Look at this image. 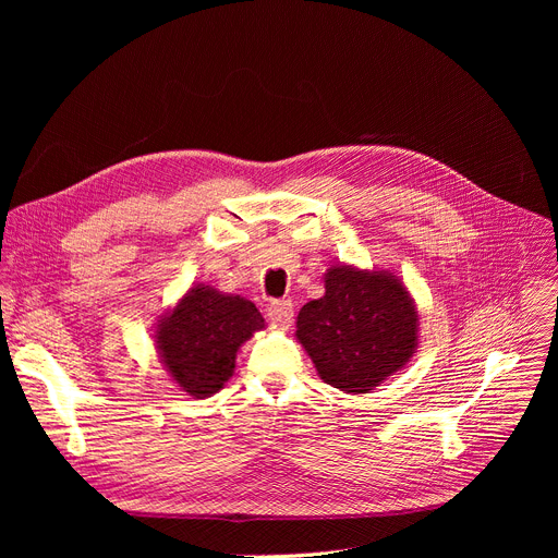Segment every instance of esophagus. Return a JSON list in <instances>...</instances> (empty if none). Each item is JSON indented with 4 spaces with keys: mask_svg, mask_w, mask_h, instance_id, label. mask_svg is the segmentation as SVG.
<instances>
[{
    "mask_svg": "<svg viewBox=\"0 0 558 558\" xmlns=\"http://www.w3.org/2000/svg\"><path fill=\"white\" fill-rule=\"evenodd\" d=\"M269 324L276 328H289L291 320H294V305L289 301H274L267 310Z\"/></svg>",
    "mask_w": 558,
    "mask_h": 558,
    "instance_id": "obj_1",
    "label": "esophagus"
}]
</instances>
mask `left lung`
<instances>
[{
	"label": "left lung",
	"mask_w": 558,
	"mask_h": 558,
	"mask_svg": "<svg viewBox=\"0 0 558 558\" xmlns=\"http://www.w3.org/2000/svg\"><path fill=\"white\" fill-rule=\"evenodd\" d=\"M326 294L301 307L296 339L326 385L371 393L414 357L418 310L389 269L332 264Z\"/></svg>",
	"instance_id": "left-lung-1"
}]
</instances>
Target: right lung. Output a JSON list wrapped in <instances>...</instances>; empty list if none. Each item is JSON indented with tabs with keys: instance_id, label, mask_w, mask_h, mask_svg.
<instances>
[{
	"instance_id": "add662e5",
	"label": "right lung",
	"mask_w": 558,
	"mask_h": 558,
	"mask_svg": "<svg viewBox=\"0 0 558 558\" xmlns=\"http://www.w3.org/2000/svg\"><path fill=\"white\" fill-rule=\"evenodd\" d=\"M264 328L257 307L210 284H194L156 326V348L169 377L203 400L223 389L244 341Z\"/></svg>"
}]
</instances>
